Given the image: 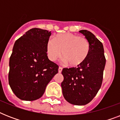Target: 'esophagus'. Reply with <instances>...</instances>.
Instances as JSON below:
<instances>
[{
	"instance_id": "34e87169",
	"label": "esophagus",
	"mask_w": 120,
	"mask_h": 120,
	"mask_svg": "<svg viewBox=\"0 0 120 120\" xmlns=\"http://www.w3.org/2000/svg\"><path fill=\"white\" fill-rule=\"evenodd\" d=\"M62 71V67H59V68H58V72H59V73H61Z\"/></svg>"
}]
</instances>
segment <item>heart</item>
<instances>
[{"label": "heart", "instance_id": "1", "mask_svg": "<svg viewBox=\"0 0 120 120\" xmlns=\"http://www.w3.org/2000/svg\"><path fill=\"white\" fill-rule=\"evenodd\" d=\"M90 49L89 42L85 37L71 33L57 34L46 44L49 60L55 62L62 55L63 61L71 67L82 64L88 56Z\"/></svg>", "mask_w": 120, "mask_h": 120}]
</instances>
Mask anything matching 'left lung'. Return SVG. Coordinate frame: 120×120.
Instances as JSON below:
<instances>
[{"label": "left lung", "instance_id": "1", "mask_svg": "<svg viewBox=\"0 0 120 120\" xmlns=\"http://www.w3.org/2000/svg\"><path fill=\"white\" fill-rule=\"evenodd\" d=\"M89 42L90 53L77 67L65 68L62 73V93L68 102L75 105H85L96 96L100 88L106 58L102 43L89 31H79Z\"/></svg>", "mask_w": 120, "mask_h": 120}]
</instances>
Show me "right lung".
I'll return each mask as SVG.
<instances>
[{
    "label": "right lung",
    "instance_id": "add662e5",
    "mask_svg": "<svg viewBox=\"0 0 120 120\" xmlns=\"http://www.w3.org/2000/svg\"><path fill=\"white\" fill-rule=\"evenodd\" d=\"M51 32L38 28L27 31L14 43L9 60L8 83L20 100L40 98L58 73V66L49 60L46 44Z\"/></svg>",
    "mask_w": 120,
    "mask_h": 120
}]
</instances>
